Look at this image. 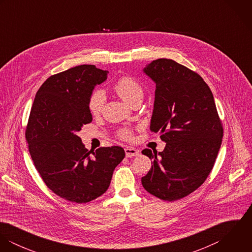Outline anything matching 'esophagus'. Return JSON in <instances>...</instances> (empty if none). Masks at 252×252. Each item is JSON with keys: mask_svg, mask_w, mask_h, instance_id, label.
<instances>
[{"mask_svg": "<svg viewBox=\"0 0 252 252\" xmlns=\"http://www.w3.org/2000/svg\"><path fill=\"white\" fill-rule=\"evenodd\" d=\"M125 154L126 157H134V156H138L140 154V150L136 149L135 147H131V146H127L125 148Z\"/></svg>", "mask_w": 252, "mask_h": 252, "instance_id": "esophagus-1", "label": "esophagus"}]
</instances>
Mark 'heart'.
<instances>
[{
  "instance_id": "heart-1",
  "label": "heart",
  "mask_w": 252,
  "mask_h": 252,
  "mask_svg": "<svg viewBox=\"0 0 252 252\" xmlns=\"http://www.w3.org/2000/svg\"><path fill=\"white\" fill-rule=\"evenodd\" d=\"M115 93L128 105L136 99H143V86L135 78L131 76H123L119 78L113 85ZM105 106V94L101 90L93 92L88 100V109L92 115H98L102 112ZM120 136L124 139H129L131 134L127 130H122Z\"/></svg>"
}]
</instances>
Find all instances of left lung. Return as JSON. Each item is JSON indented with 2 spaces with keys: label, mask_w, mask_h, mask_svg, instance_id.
Masks as SVG:
<instances>
[{
  "label": "left lung",
  "mask_w": 252,
  "mask_h": 252,
  "mask_svg": "<svg viewBox=\"0 0 252 252\" xmlns=\"http://www.w3.org/2000/svg\"><path fill=\"white\" fill-rule=\"evenodd\" d=\"M144 72L156 84L150 130L166 143L162 152L145 148L153 159L144 189L164 201L189 195L207 180L218 154L223 128L214 95L197 73L171 59H157Z\"/></svg>",
  "instance_id": "left-lung-1"
}]
</instances>
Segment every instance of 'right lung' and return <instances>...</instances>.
<instances>
[{
    "label": "right lung",
    "instance_id": "add662e5",
    "mask_svg": "<svg viewBox=\"0 0 252 252\" xmlns=\"http://www.w3.org/2000/svg\"><path fill=\"white\" fill-rule=\"evenodd\" d=\"M108 73L94 65H80L51 75L37 90L31 108L25 136L34 165L51 191L72 203L103 195L125 157L120 146L90 152L76 135L92 121L88 100Z\"/></svg>",
    "mask_w": 252,
    "mask_h": 252
}]
</instances>
